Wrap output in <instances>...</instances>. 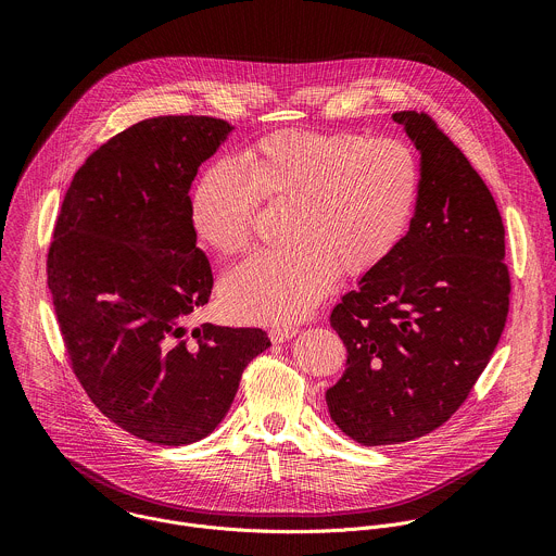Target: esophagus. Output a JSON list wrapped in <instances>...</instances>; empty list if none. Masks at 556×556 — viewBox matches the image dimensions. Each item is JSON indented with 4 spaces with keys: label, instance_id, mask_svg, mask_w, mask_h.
Listing matches in <instances>:
<instances>
[{
    "label": "esophagus",
    "instance_id": "1",
    "mask_svg": "<svg viewBox=\"0 0 556 556\" xmlns=\"http://www.w3.org/2000/svg\"><path fill=\"white\" fill-rule=\"evenodd\" d=\"M296 332H299V330L292 328V326H281V328L277 326V328L270 330V341H273V343H283V341L292 339Z\"/></svg>",
    "mask_w": 556,
    "mask_h": 556
}]
</instances>
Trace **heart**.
<instances>
[{
    "label": "heart",
    "instance_id": "heart-1",
    "mask_svg": "<svg viewBox=\"0 0 556 556\" xmlns=\"http://www.w3.org/2000/svg\"><path fill=\"white\" fill-rule=\"evenodd\" d=\"M420 191L414 151L393 138L281 131L213 163L191 193L198 240L219 255L249 247L260 198L290 206L279 251L230 268L219 301L237 321L303 319L337 281L378 268L401 244Z\"/></svg>",
    "mask_w": 556,
    "mask_h": 556
}]
</instances>
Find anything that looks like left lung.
I'll list each match as a JSON object with an SVG mask.
<instances>
[{"label": "left lung", "instance_id": "1", "mask_svg": "<svg viewBox=\"0 0 556 556\" xmlns=\"http://www.w3.org/2000/svg\"><path fill=\"white\" fill-rule=\"evenodd\" d=\"M391 118L420 153L416 213L330 316L348 361L326 403L363 446L422 438L457 412L500 343L510 294L502 215L480 174L427 114Z\"/></svg>", "mask_w": 556, "mask_h": 556}]
</instances>
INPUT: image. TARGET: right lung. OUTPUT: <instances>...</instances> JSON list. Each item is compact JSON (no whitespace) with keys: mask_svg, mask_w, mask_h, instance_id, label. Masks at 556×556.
Wrapping results in <instances>:
<instances>
[{"mask_svg":"<svg viewBox=\"0 0 556 556\" xmlns=\"http://www.w3.org/2000/svg\"><path fill=\"white\" fill-rule=\"evenodd\" d=\"M232 125L157 116L121 131L74 174L48 251V288L72 369L131 435L182 446L226 416L260 328L202 324L213 275L195 247L191 182Z\"/></svg>","mask_w":556,"mask_h":556,"instance_id":"1","label":"right lung"}]
</instances>
